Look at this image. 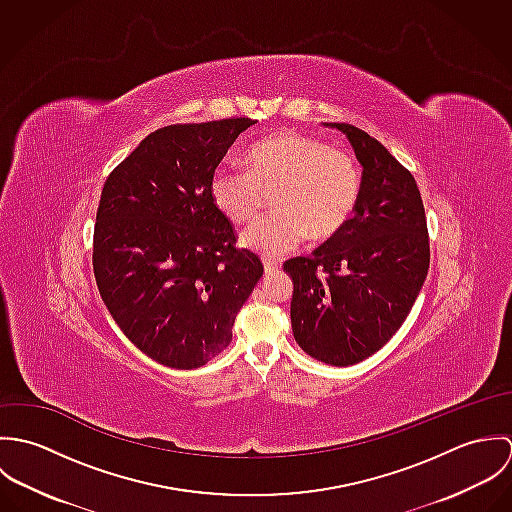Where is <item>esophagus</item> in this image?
<instances>
[{"instance_id": "34e87169", "label": "esophagus", "mask_w": 512, "mask_h": 512, "mask_svg": "<svg viewBox=\"0 0 512 512\" xmlns=\"http://www.w3.org/2000/svg\"><path fill=\"white\" fill-rule=\"evenodd\" d=\"M280 270V264L278 262H274V260H264V272L266 274H274V272H278Z\"/></svg>"}]
</instances>
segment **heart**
<instances>
[{"mask_svg": "<svg viewBox=\"0 0 512 512\" xmlns=\"http://www.w3.org/2000/svg\"><path fill=\"white\" fill-rule=\"evenodd\" d=\"M248 169L217 167L211 197L236 224L256 219L264 191H274L276 213L256 220L240 236L244 248L262 256H282L309 234L335 236L351 219L361 195V169L353 155L303 136L278 132L256 142L246 155Z\"/></svg>", "mask_w": 512, "mask_h": 512, "instance_id": "b5f03b06", "label": "heart"}]
</instances>
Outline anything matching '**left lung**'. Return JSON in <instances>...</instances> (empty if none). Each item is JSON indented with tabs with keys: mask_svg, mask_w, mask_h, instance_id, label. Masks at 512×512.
<instances>
[{
	"mask_svg": "<svg viewBox=\"0 0 512 512\" xmlns=\"http://www.w3.org/2000/svg\"><path fill=\"white\" fill-rule=\"evenodd\" d=\"M325 126L353 147L361 195L353 219L284 270L293 282L295 343L325 365L349 366L382 349L408 317L428 276L430 242L412 173L363 130Z\"/></svg>",
	"mask_w": 512,
	"mask_h": 512,
	"instance_id": "8db88e82",
	"label": "left lung"
}]
</instances>
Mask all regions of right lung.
I'll use <instances>...</instances> for the list:
<instances>
[{
  "instance_id": "1",
  "label": "right lung",
  "mask_w": 512,
  "mask_h": 512,
  "mask_svg": "<svg viewBox=\"0 0 512 512\" xmlns=\"http://www.w3.org/2000/svg\"><path fill=\"white\" fill-rule=\"evenodd\" d=\"M256 122L165 126L106 179L94 226L98 292L122 333L159 365H207L232 341L236 313L264 274L234 248L211 177Z\"/></svg>"
}]
</instances>
